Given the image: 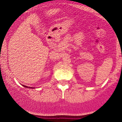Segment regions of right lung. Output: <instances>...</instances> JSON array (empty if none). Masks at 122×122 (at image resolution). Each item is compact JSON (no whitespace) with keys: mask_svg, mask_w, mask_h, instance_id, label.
Masks as SVG:
<instances>
[{"mask_svg":"<svg viewBox=\"0 0 122 122\" xmlns=\"http://www.w3.org/2000/svg\"><path fill=\"white\" fill-rule=\"evenodd\" d=\"M23 86H25V87H27V86H25V85H23ZM28 88V87H27Z\"/></svg>","mask_w":122,"mask_h":122,"instance_id":"right-lung-1","label":"right lung"}]
</instances>
